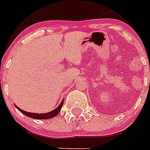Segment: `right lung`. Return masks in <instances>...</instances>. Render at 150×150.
<instances>
[{
    "label": "right lung",
    "mask_w": 150,
    "mask_h": 150,
    "mask_svg": "<svg viewBox=\"0 0 150 150\" xmlns=\"http://www.w3.org/2000/svg\"><path fill=\"white\" fill-rule=\"evenodd\" d=\"M63 100L60 103V105H59L58 107L55 108L54 110H52V111H50V112H48V113H44V114H38V113H31V112H28V111H23V110H21V108H19L18 106L15 105V107L17 108L18 109L19 111H21V113L24 114L25 115L28 116V117H29V118H34V119H49V118H52L53 117H55L56 115H57L59 114V112L60 111L61 108H62V106L63 105Z\"/></svg>",
    "instance_id": "obj_1"
}]
</instances>
